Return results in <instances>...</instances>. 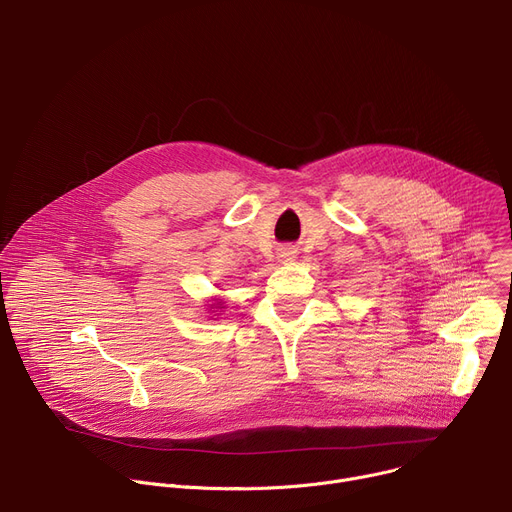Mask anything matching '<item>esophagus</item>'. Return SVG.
I'll use <instances>...</instances> for the list:
<instances>
[{
	"instance_id": "34e87169",
	"label": "esophagus",
	"mask_w": 512,
	"mask_h": 512,
	"mask_svg": "<svg viewBox=\"0 0 512 512\" xmlns=\"http://www.w3.org/2000/svg\"><path fill=\"white\" fill-rule=\"evenodd\" d=\"M279 259L281 261H294V257H296V251H291V249H287V247H283V249H279Z\"/></svg>"
}]
</instances>
